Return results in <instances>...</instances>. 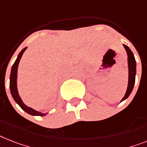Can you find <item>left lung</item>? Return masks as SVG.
Wrapping results in <instances>:
<instances>
[{
    "label": "left lung",
    "mask_w": 147,
    "mask_h": 147,
    "mask_svg": "<svg viewBox=\"0 0 147 147\" xmlns=\"http://www.w3.org/2000/svg\"><path fill=\"white\" fill-rule=\"evenodd\" d=\"M127 54H128V88L126 91L124 98H122V100H125L130 95L131 92L134 88V82H135V75H136V61L134 59V56L129 47H127L126 45L123 44Z\"/></svg>",
    "instance_id": "8db88e82"
}]
</instances>
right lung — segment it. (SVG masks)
<instances>
[{"instance_id":"obj_1","label":"right lung","mask_w":147,"mask_h":147,"mask_svg":"<svg viewBox=\"0 0 147 147\" xmlns=\"http://www.w3.org/2000/svg\"><path fill=\"white\" fill-rule=\"evenodd\" d=\"M27 47H25L20 52L19 54L18 57H17L16 60L14 62L13 65L12 66V70H11V74H10V77H9V88H10V92L12 96H13V99L15 100L16 102L19 104L20 107L23 110H25V112L28 113V114L32 115V116H45V113H42L40 112L36 111L34 109L28 107L25 105L24 103L22 102L21 98L19 97V93H18V90H17V86H16V80H17V69H18V65H19V61L21 59L23 53L25 51Z\"/></svg>"}]
</instances>
